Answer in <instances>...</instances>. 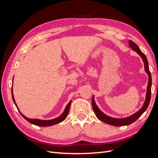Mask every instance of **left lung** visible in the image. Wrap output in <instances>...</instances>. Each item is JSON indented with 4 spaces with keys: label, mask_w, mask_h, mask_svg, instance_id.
I'll return each instance as SVG.
<instances>
[{
    "label": "left lung",
    "mask_w": 158,
    "mask_h": 158,
    "mask_svg": "<svg viewBox=\"0 0 158 158\" xmlns=\"http://www.w3.org/2000/svg\"><path fill=\"white\" fill-rule=\"evenodd\" d=\"M129 47L133 50L136 51L137 53L139 55L143 60V62L144 63V69L145 71L146 72V73L148 75V86H147V92L146 95V100L145 102L143 105L142 107L135 113L132 115L126 118H113L111 117H109L106 115V114H104L103 112L100 111L97 105L95 104V101H94V96L92 98V107L94 111L95 114V115L99 119L100 121H102V122L109 124V125H113V126H116V127H121V126H125V125H128L136 121L137 119L139 118L142 114H143L146 110L147 109L148 106H149V103L150 102V98H151V87H152V76H151V73L149 70V66H148V62L147 60V58L146 55L143 53V52L141 51L139 47H138V45L135 44V42H133L131 40H129Z\"/></svg>",
    "instance_id": "8db88e82"
}]
</instances>
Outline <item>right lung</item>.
<instances>
[{
	"mask_svg": "<svg viewBox=\"0 0 158 158\" xmlns=\"http://www.w3.org/2000/svg\"><path fill=\"white\" fill-rule=\"evenodd\" d=\"M12 96L13 102H14V104H15V106H16V107L18 110V111L20 112V113L21 114V115L29 123L33 124V125H35L39 126V127H49V126L54 125H56V124H58V123H59L62 121H63L68 115L70 106V104H71V101H70V102L68 103L67 106H66L63 114H62L61 115L59 116V117L55 118L54 119H51V120H40V119H32V118H29L25 117L20 111H19V109L18 108V106H16V103L15 102V99H14V95H13L12 86Z\"/></svg>",
	"mask_w": 158,
	"mask_h": 158,
	"instance_id": "right-lung-1",
	"label": "right lung"
}]
</instances>
